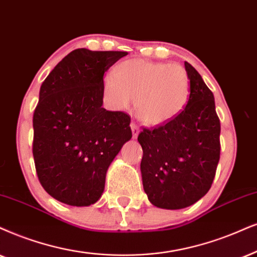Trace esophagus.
<instances>
[{
    "instance_id": "esophagus-1",
    "label": "esophagus",
    "mask_w": 257,
    "mask_h": 257,
    "mask_svg": "<svg viewBox=\"0 0 257 257\" xmlns=\"http://www.w3.org/2000/svg\"><path fill=\"white\" fill-rule=\"evenodd\" d=\"M131 128H132V132H133V138H138V135L140 134V126L136 124L135 122H133L131 124Z\"/></svg>"
}]
</instances>
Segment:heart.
Returning a JSON list of instances; mask_svg holds the SVG:
<instances>
[{"label":"heart","mask_w":257,"mask_h":257,"mask_svg":"<svg viewBox=\"0 0 257 257\" xmlns=\"http://www.w3.org/2000/svg\"><path fill=\"white\" fill-rule=\"evenodd\" d=\"M105 76L102 90L113 109H128L135 99L136 116L147 125H162L177 117L190 98V77L180 64L129 59Z\"/></svg>","instance_id":"1"}]
</instances>
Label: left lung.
I'll list each match as a JSON object with an SVG mask.
<instances>
[{
    "label": "left lung",
    "instance_id": "8db88e82",
    "mask_svg": "<svg viewBox=\"0 0 257 257\" xmlns=\"http://www.w3.org/2000/svg\"><path fill=\"white\" fill-rule=\"evenodd\" d=\"M190 98L174 119L139 134L144 190L153 205L179 210L209 192L220 155V122L213 93L185 61Z\"/></svg>",
    "mask_w": 257,
    "mask_h": 257
}]
</instances>
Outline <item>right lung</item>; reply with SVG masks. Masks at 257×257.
I'll use <instances>...</instances> for the list:
<instances>
[{
	"mask_svg": "<svg viewBox=\"0 0 257 257\" xmlns=\"http://www.w3.org/2000/svg\"><path fill=\"white\" fill-rule=\"evenodd\" d=\"M126 52L78 48L41 84L33 115V157L41 186L72 206L95 204L106 171L132 139L131 116L103 104V76Z\"/></svg>",
	"mask_w": 257,
	"mask_h": 257,
	"instance_id": "right-lung-1",
	"label": "right lung"
}]
</instances>
